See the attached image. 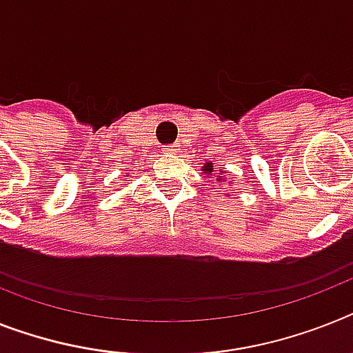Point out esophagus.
<instances>
[{
  "label": "esophagus",
  "instance_id": "obj_1",
  "mask_svg": "<svg viewBox=\"0 0 353 353\" xmlns=\"http://www.w3.org/2000/svg\"><path fill=\"white\" fill-rule=\"evenodd\" d=\"M177 147H179V145H176V143H172V145H167V147H165V154H176L177 150Z\"/></svg>",
  "mask_w": 353,
  "mask_h": 353
}]
</instances>
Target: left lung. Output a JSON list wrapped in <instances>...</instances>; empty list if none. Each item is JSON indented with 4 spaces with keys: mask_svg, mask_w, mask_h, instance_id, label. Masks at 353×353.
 Returning a JSON list of instances; mask_svg holds the SVG:
<instances>
[{
    "mask_svg": "<svg viewBox=\"0 0 353 353\" xmlns=\"http://www.w3.org/2000/svg\"><path fill=\"white\" fill-rule=\"evenodd\" d=\"M203 170H204V174H210V172H213L212 163H206V165L203 167ZM222 174H224V172H221V176H219V181H224V176H222Z\"/></svg>",
    "mask_w": 353,
    "mask_h": 353,
    "instance_id": "left-lung-1",
    "label": "left lung"
}]
</instances>
